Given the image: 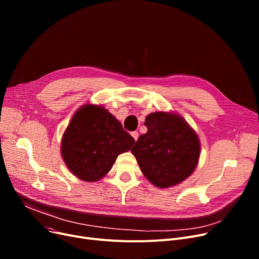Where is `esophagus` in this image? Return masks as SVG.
I'll return each instance as SVG.
<instances>
[{
	"label": "esophagus",
	"instance_id": "34e87169",
	"mask_svg": "<svg viewBox=\"0 0 259 259\" xmlns=\"http://www.w3.org/2000/svg\"><path fill=\"white\" fill-rule=\"evenodd\" d=\"M131 135H132V138L134 139V141L137 142V141H138V139H139V132L134 131V132H132V133H131Z\"/></svg>",
	"mask_w": 259,
	"mask_h": 259
}]
</instances>
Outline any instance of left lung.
I'll list each match as a JSON object with an SVG mask.
<instances>
[{
    "instance_id": "left-lung-1",
    "label": "left lung",
    "mask_w": 259,
    "mask_h": 259,
    "mask_svg": "<svg viewBox=\"0 0 259 259\" xmlns=\"http://www.w3.org/2000/svg\"><path fill=\"white\" fill-rule=\"evenodd\" d=\"M147 133L131 152L146 179L158 188L179 185L195 170L200 154L196 132L179 114L154 112L147 115Z\"/></svg>"
}]
</instances>
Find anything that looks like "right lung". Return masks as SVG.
Segmentation results:
<instances>
[{
	"mask_svg": "<svg viewBox=\"0 0 259 259\" xmlns=\"http://www.w3.org/2000/svg\"><path fill=\"white\" fill-rule=\"evenodd\" d=\"M135 141L102 106L86 104L72 116L61 143L66 166L84 182H98Z\"/></svg>",
	"mask_w": 259,
	"mask_h": 259,
	"instance_id": "add662e5",
	"label": "right lung"
}]
</instances>
